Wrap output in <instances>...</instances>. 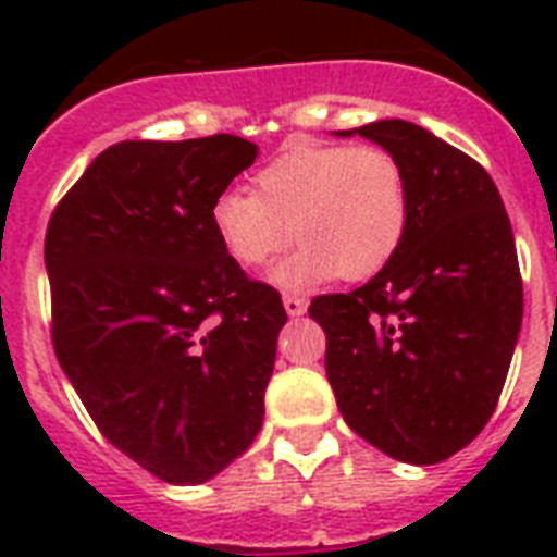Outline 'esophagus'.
<instances>
[{
    "label": "esophagus",
    "mask_w": 557,
    "mask_h": 557,
    "mask_svg": "<svg viewBox=\"0 0 557 557\" xmlns=\"http://www.w3.org/2000/svg\"><path fill=\"white\" fill-rule=\"evenodd\" d=\"M283 306H286L288 318H300V314H306V297L300 295H283Z\"/></svg>",
    "instance_id": "34e87169"
}]
</instances>
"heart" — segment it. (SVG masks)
I'll return each mask as SVG.
<instances>
[{
  "label": "heart",
  "instance_id": "b5f03b06",
  "mask_svg": "<svg viewBox=\"0 0 557 557\" xmlns=\"http://www.w3.org/2000/svg\"><path fill=\"white\" fill-rule=\"evenodd\" d=\"M407 222L405 168L375 144H288L257 173V193L227 187L210 205L219 243L245 269L300 239L269 271L280 288L375 277L405 243Z\"/></svg>",
  "mask_w": 557,
  "mask_h": 557
}]
</instances>
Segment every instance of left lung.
Wrapping results in <instances>:
<instances>
[{"label":"left lung","instance_id":"left-lung-1","mask_svg":"<svg viewBox=\"0 0 557 557\" xmlns=\"http://www.w3.org/2000/svg\"><path fill=\"white\" fill-rule=\"evenodd\" d=\"M393 152L410 187L405 243L364 286L321 295L326 379L344 422L410 466L457 454L492 419L523 321L509 213L492 176L398 117L341 129Z\"/></svg>","mask_w":557,"mask_h":557}]
</instances>
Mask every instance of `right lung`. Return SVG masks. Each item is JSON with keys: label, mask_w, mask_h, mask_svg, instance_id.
<instances>
[{"label": "right lung", "mask_w": 557, "mask_h": 557, "mask_svg": "<svg viewBox=\"0 0 557 557\" xmlns=\"http://www.w3.org/2000/svg\"><path fill=\"white\" fill-rule=\"evenodd\" d=\"M253 159L236 135L112 144L48 222L57 361L100 433L164 483H208L262 428L286 309L210 225Z\"/></svg>", "instance_id": "1"}]
</instances>
